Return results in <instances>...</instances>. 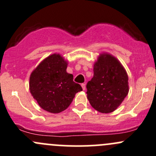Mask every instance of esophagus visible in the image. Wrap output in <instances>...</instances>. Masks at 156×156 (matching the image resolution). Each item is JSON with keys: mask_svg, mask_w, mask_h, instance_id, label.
Masks as SVG:
<instances>
[{"mask_svg": "<svg viewBox=\"0 0 156 156\" xmlns=\"http://www.w3.org/2000/svg\"><path fill=\"white\" fill-rule=\"evenodd\" d=\"M81 87H82L83 90H85V88H86V84H81Z\"/></svg>", "mask_w": 156, "mask_h": 156, "instance_id": "1", "label": "esophagus"}]
</instances>
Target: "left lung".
<instances>
[{
    "label": "left lung",
    "mask_w": 156,
    "mask_h": 156,
    "mask_svg": "<svg viewBox=\"0 0 156 156\" xmlns=\"http://www.w3.org/2000/svg\"><path fill=\"white\" fill-rule=\"evenodd\" d=\"M87 90L93 108L101 113L112 112L128 94L126 70L114 56L100 53L94 64V77L87 82Z\"/></svg>",
    "instance_id": "1"
}]
</instances>
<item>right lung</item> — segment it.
I'll list each match as a JSON object with an SVG mask.
<instances>
[{"mask_svg": "<svg viewBox=\"0 0 156 156\" xmlns=\"http://www.w3.org/2000/svg\"><path fill=\"white\" fill-rule=\"evenodd\" d=\"M68 61L59 53L50 55L30 75L29 90L40 107L50 113H59L69 107L75 94L82 90L66 72Z\"/></svg>", "mask_w": 156, "mask_h": 156, "instance_id": "add662e5", "label": "right lung"}]
</instances>
